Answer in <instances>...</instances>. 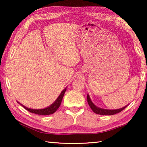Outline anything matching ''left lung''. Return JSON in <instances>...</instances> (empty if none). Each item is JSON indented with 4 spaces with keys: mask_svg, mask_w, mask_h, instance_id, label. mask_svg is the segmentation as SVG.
Instances as JSON below:
<instances>
[{
    "mask_svg": "<svg viewBox=\"0 0 147 147\" xmlns=\"http://www.w3.org/2000/svg\"><path fill=\"white\" fill-rule=\"evenodd\" d=\"M87 99H88V102L89 107H90L91 109L93 110L94 113L96 114H98V115H114V114L118 113L121 112L123 110V109L126 108V106H124L123 108L121 109H102L98 108V107L96 106L92 102L90 98H89V96L88 94L87 96Z\"/></svg>",
    "mask_w": 147,
    "mask_h": 147,
    "instance_id": "8db88e82",
    "label": "left lung"
}]
</instances>
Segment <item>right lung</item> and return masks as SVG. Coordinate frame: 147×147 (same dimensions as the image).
I'll return each mask as SVG.
<instances>
[{
	"mask_svg": "<svg viewBox=\"0 0 147 147\" xmlns=\"http://www.w3.org/2000/svg\"><path fill=\"white\" fill-rule=\"evenodd\" d=\"M66 91V88L63 89L61 94H59V96H58V98L56 99V100L49 107H47L46 108L44 109H30V108H28L26 107L23 106L24 108H25L26 110H28V111L31 113H33L35 114H38V115H51V114L54 113L55 111L58 109V108L60 106V104L61 103L62 99H63V95L65 94V92Z\"/></svg>",
	"mask_w": 147,
	"mask_h": 147,
	"instance_id": "right-lung-1",
	"label": "right lung"
}]
</instances>
